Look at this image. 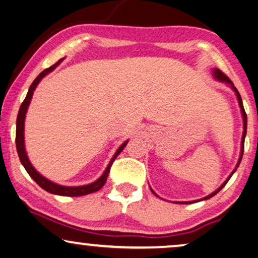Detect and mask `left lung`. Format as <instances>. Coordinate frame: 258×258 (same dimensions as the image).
Returning a JSON list of instances; mask_svg holds the SVG:
<instances>
[{"instance_id":"obj_1","label":"left lung","mask_w":258,"mask_h":258,"mask_svg":"<svg viewBox=\"0 0 258 258\" xmlns=\"http://www.w3.org/2000/svg\"><path fill=\"white\" fill-rule=\"evenodd\" d=\"M213 76L215 77V79H216L217 81H220V82H222V83H225V84H228L229 87L231 88L232 90L235 91V94H236V97H237V101H238V104H239V108H241V112H242V117H243V135H242V141H241V153H239V158H238V162H237V164H236V167H235V169L234 170H232V172L230 175L228 176V178L225 179V181L222 183V185L220 186V188H217L216 190H215L214 192H211L210 195H208V196H206V197H203V199H201V200H197V201H190V202H178V203H195V202H200V201H204V200H209V199H211V197L213 196H215L216 195V194L220 191V190L223 188V186L227 184L228 183V181L229 179H230V177L232 175H234V172L237 170V168H238V165H239V163H241V161H242V157H243V151H244V139H245V135H246V114H245V110H244V107H243V102H242V98H241V95H239V93H238V90L236 89V87L234 86V83L231 82L230 80L228 79L227 76L224 75L223 73L221 72L220 69H217V68H215V69H213ZM150 190L151 191H153V194L154 195H156L157 197H160L157 195L156 192L154 191L153 189L150 188Z\"/></svg>"}]
</instances>
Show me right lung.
<instances>
[{
  "instance_id": "add662e5",
  "label": "right lung",
  "mask_w": 258,
  "mask_h": 258,
  "mask_svg": "<svg viewBox=\"0 0 258 258\" xmlns=\"http://www.w3.org/2000/svg\"><path fill=\"white\" fill-rule=\"evenodd\" d=\"M61 62H62V59H59V61L57 63H55L54 66L49 67L48 69L43 70V72H42L40 75H38L36 79H35L34 82L31 83L29 90H28L27 96H26V98H24V101L22 102V104H21V107H20L19 115H17V119H16V149H17V154H19L21 163H22L24 169H26L30 177L33 178L34 181L36 182L42 189H44L45 191L54 194V195H61V196H72V197L83 196V195H88V194H93L95 191H98V190H100L102 186L105 184V182H107V178H108V175H109V171H110L112 162L115 161V158L117 157L119 154H121V151L124 149V147L126 146V143H128L129 141H125V142H123L121 146H119V148L117 150H116V153L114 154V156H112L110 162H109L108 167L105 168V170H104L103 174H102L101 177L97 178L95 182L90 183V184L80 185V186H67V185L57 184V183L49 181L48 178H45L44 176H42L40 172H38L36 169L33 167V164L30 163L29 158H28V156H27L26 147H24V119H26V114H27L28 107H29L30 101H31V98H33V95H34V90L36 89L37 84L41 82V80L43 79L45 75H48L49 73L52 72V70H54Z\"/></svg>"
}]
</instances>
